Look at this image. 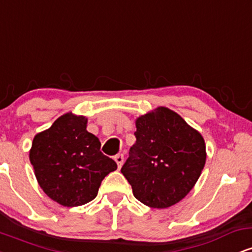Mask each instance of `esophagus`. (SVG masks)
<instances>
[{
    "label": "esophagus",
    "instance_id": "esophagus-1",
    "mask_svg": "<svg viewBox=\"0 0 252 252\" xmlns=\"http://www.w3.org/2000/svg\"><path fill=\"white\" fill-rule=\"evenodd\" d=\"M115 161H116L118 168H121V167H122V164H123V161H124L123 154H117L116 156H115Z\"/></svg>",
    "mask_w": 252,
    "mask_h": 252
}]
</instances>
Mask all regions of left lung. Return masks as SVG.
Returning <instances> with one entry per match:
<instances>
[{
	"instance_id": "obj_1",
	"label": "left lung",
	"mask_w": 252,
	"mask_h": 252,
	"mask_svg": "<svg viewBox=\"0 0 252 252\" xmlns=\"http://www.w3.org/2000/svg\"><path fill=\"white\" fill-rule=\"evenodd\" d=\"M135 124L136 142L121 172L142 204L173 206L189 194L204 169V137L166 106L137 117Z\"/></svg>"
}]
</instances>
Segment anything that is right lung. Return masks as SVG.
Here are the masks:
<instances>
[{
  "label": "right lung",
  "mask_w": 252,
  "mask_h": 252,
  "mask_svg": "<svg viewBox=\"0 0 252 252\" xmlns=\"http://www.w3.org/2000/svg\"><path fill=\"white\" fill-rule=\"evenodd\" d=\"M88 118L67 112L34 136L30 160L41 189L63 206L94 200L103 179L117 163L100 152L97 136L86 130Z\"/></svg>",
  "instance_id": "1"
}]
</instances>
